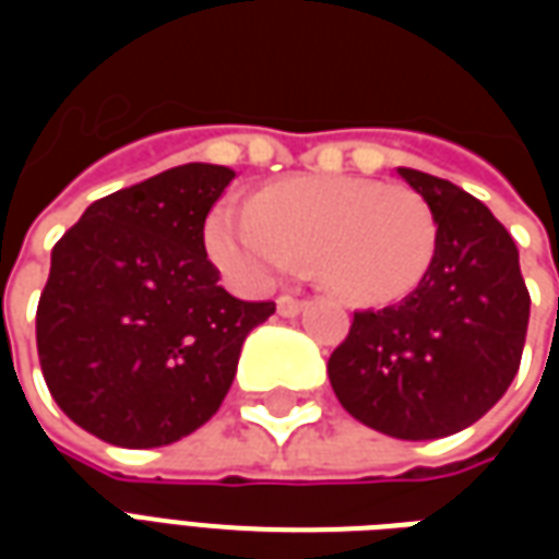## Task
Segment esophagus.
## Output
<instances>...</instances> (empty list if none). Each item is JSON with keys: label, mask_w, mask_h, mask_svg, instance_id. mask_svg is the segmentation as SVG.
<instances>
[{"label": "esophagus", "mask_w": 559, "mask_h": 559, "mask_svg": "<svg viewBox=\"0 0 559 559\" xmlns=\"http://www.w3.org/2000/svg\"><path fill=\"white\" fill-rule=\"evenodd\" d=\"M305 308L302 299H296V296H278V314L281 317H296Z\"/></svg>", "instance_id": "obj_1"}]
</instances>
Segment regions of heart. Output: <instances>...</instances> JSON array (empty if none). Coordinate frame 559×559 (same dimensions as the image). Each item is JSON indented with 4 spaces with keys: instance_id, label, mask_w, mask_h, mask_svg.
<instances>
[{
    "instance_id": "1",
    "label": "heart",
    "mask_w": 559,
    "mask_h": 559,
    "mask_svg": "<svg viewBox=\"0 0 559 559\" xmlns=\"http://www.w3.org/2000/svg\"><path fill=\"white\" fill-rule=\"evenodd\" d=\"M206 248L227 278L248 287L314 254L329 290L356 305H392L428 275L437 224L411 188L362 176H293L266 185L251 212L215 209Z\"/></svg>"
}]
</instances>
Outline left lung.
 <instances>
[{"label":"left lung","mask_w":559,"mask_h":559,"mask_svg":"<svg viewBox=\"0 0 559 559\" xmlns=\"http://www.w3.org/2000/svg\"><path fill=\"white\" fill-rule=\"evenodd\" d=\"M399 176L431 209L433 263L407 299L353 314L329 356V383L368 428L437 440L479 421L515 380L530 293L491 209L431 173L399 167Z\"/></svg>","instance_id":"1"}]
</instances>
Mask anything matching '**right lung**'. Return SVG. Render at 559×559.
Returning a JSON list of instances; mask_svg holds the SVG:
<instances>
[{
  "mask_svg": "<svg viewBox=\"0 0 559 559\" xmlns=\"http://www.w3.org/2000/svg\"><path fill=\"white\" fill-rule=\"evenodd\" d=\"M236 173L182 164L95 200L50 254L35 338L59 411L122 449L182 440L218 413L248 332L275 302L218 284L203 224Z\"/></svg>",
  "mask_w": 559,
  "mask_h": 559,
  "instance_id": "right-lung-1",
  "label": "right lung"
}]
</instances>
